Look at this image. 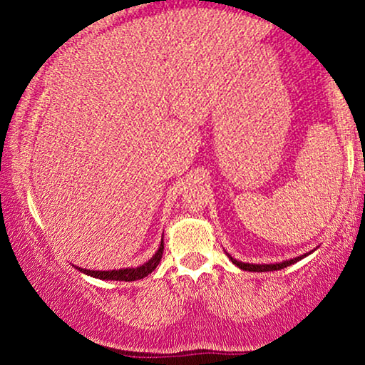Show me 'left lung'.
Here are the masks:
<instances>
[{
  "label": "left lung",
  "instance_id": "8db88e82",
  "mask_svg": "<svg viewBox=\"0 0 365 365\" xmlns=\"http://www.w3.org/2000/svg\"><path fill=\"white\" fill-rule=\"evenodd\" d=\"M228 257L232 259V262L235 264V266L240 267V269L244 271H255V273H264V271H278V269H283V267L290 266V264L300 261V259L304 257V255H299V257H293V259H288V261H282V262H267V264H254V262H242L238 261V259L232 257V255L228 254Z\"/></svg>",
  "mask_w": 365,
  "mask_h": 365
}]
</instances>
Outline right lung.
<instances>
[{"label":"right lung","mask_w":365,"mask_h":365,"mask_svg":"<svg viewBox=\"0 0 365 365\" xmlns=\"http://www.w3.org/2000/svg\"><path fill=\"white\" fill-rule=\"evenodd\" d=\"M163 249H165V244H163V238L159 242L156 252H154L148 261L142 264H137V266H128V267H115V269H87V267H78V271H82L83 274L94 276V278L99 279H115V282H135V279L145 278L149 273H153L156 269V266L161 261Z\"/></svg>","instance_id":"obj_1"}]
</instances>
